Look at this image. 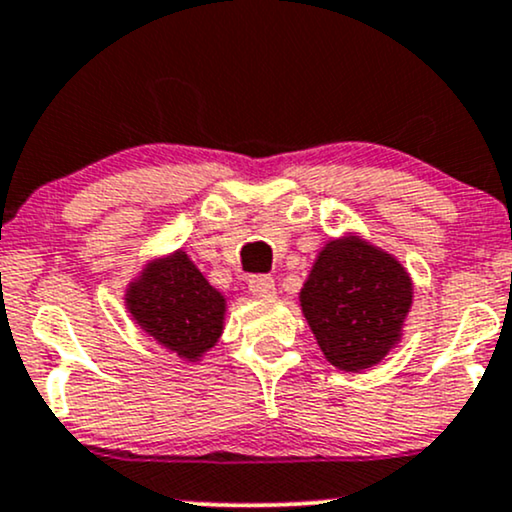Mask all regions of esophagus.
Here are the masks:
<instances>
[{
    "mask_svg": "<svg viewBox=\"0 0 512 512\" xmlns=\"http://www.w3.org/2000/svg\"><path fill=\"white\" fill-rule=\"evenodd\" d=\"M248 288H250V293L255 295V298H274V293H276L274 279H272V276H267V274L252 276V279L248 281Z\"/></svg>",
    "mask_w": 512,
    "mask_h": 512,
    "instance_id": "1",
    "label": "esophagus"
}]
</instances>
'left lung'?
<instances>
[{
    "instance_id": "1",
    "label": "left lung",
    "mask_w": 512,
    "mask_h": 512,
    "mask_svg": "<svg viewBox=\"0 0 512 512\" xmlns=\"http://www.w3.org/2000/svg\"><path fill=\"white\" fill-rule=\"evenodd\" d=\"M300 305L326 360L360 372L384 360L403 336L412 281L389 252L346 236L319 252Z\"/></svg>"
}]
</instances>
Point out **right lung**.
<instances>
[{
    "label": "right lung",
    "mask_w": 512,
    "mask_h": 512,
    "mask_svg": "<svg viewBox=\"0 0 512 512\" xmlns=\"http://www.w3.org/2000/svg\"><path fill=\"white\" fill-rule=\"evenodd\" d=\"M135 322L159 346L195 362L224 331L226 300L183 250L152 262L126 291Z\"/></svg>",
    "instance_id": "1"
}]
</instances>
